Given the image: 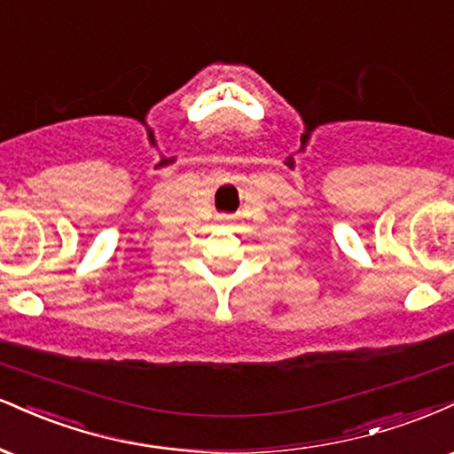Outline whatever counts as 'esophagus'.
<instances>
[{
  "label": "esophagus",
  "instance_id": "esophagus-1",
  "mask_svg": "<svg viewBox=\"0 0 454 454\" xmlns=\"http://www.w3.org/2000/svg\"><path fill=\"white\" fill-rule=\"evenodd\" d=\"M221 221H227V218H225V216H221Z\"/></svg>",
  "mask_w": 454,
  "mask_h": 454
}]
</instances>
